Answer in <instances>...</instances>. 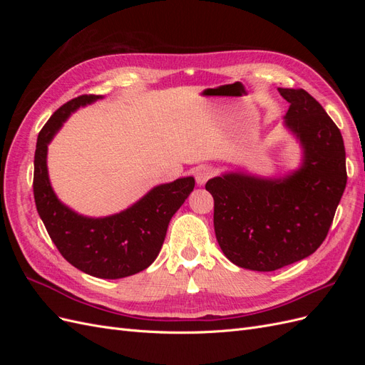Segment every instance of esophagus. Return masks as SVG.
Returning <instances> with one entry per match:
<instances>
[{"label":"esophagus","instance_id":"1","mask_svg":"<svg viewBox=\"0 0 365 365\" xmlns=\"http://www.w3.org/2000/svg\"><path fill=\"white\" fill-rule=\"evenodd\" d=\"M213 175H215V170L212 168H208V165H202V168L197 169L195 173L197 185H204L210 178H212Z\"/></svg>","mask_w":365,"mask_h":365}]
</instances>
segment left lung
Wrapping results in <instances>:
<instances>
[{"instance_id":"8db88e82","label":"left lung","mask_w":365,"mask_h":365,"mask_svg":"<svg viewBox=\"0 0 365 365\" xmlns=\"http://www.w3.org/2000/svg\"><path fill=\"white\" fill-rule=\"evenodd\" d=\"M279 93L289 102L284 126L303 148L300 169L277 180L231 172L205 184L220 250L252 271L280 269L315 252L347 182L344 141L334 120L304 90Z\"/></svg>"}]
</instances>
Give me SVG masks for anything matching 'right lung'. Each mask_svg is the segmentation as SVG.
<instances>
[{
  "mask_svg": "<svg viewBox=\"0 0 365 365\" xmlns=\"http://www.w3.org/2000/svg\"><path fill=\"white\" fill-rule=\"evenodd\" d=\"M102 96L83 94L62 105L41 129L35 152L33 195L47 233L63 259L98 279H123L157 259L172 216L195 187L192 176L161 184L117 215L86 217L63 205L48 180V143L77 108Z\"/></svg>",
  "mask_w": 365,
  "mask_h": 365,
  "instance_id": "add662e5",
  "label": "right lung"
}]
</instances>
